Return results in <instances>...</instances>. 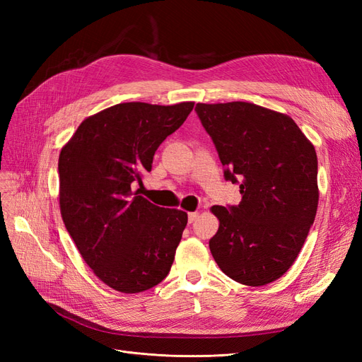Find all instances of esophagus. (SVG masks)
<instances>
[{
    "label": "esophagus",
    "instance_id": "obj_1",
    "mask_svg": "<svg viewBox=\"0 0 362 362\" xmlns=\"http://www.w3.org/2000/svg\"><path fill=\"white\" fill-rule=\"evenodd\" d=\"M198 217H199L198 213H189V223H193L198 221Z\"/></svg>",
    "mask_w": 362,
    "mask_h": 362
}]
</instances>
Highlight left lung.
I'll return each mask as SVG.
<instances>
[{
  "mask_svg": "<svg viewBox=\"0 0 362 362\" xmlns=\"http://www.w3.org/2000/svg\"><path fill=\"white\" fill-rule=\"evenodd\" d=\"M225 180L242 201L211 206L218 229L210 240L226 276L250 287L281 278L298 258L314 223L317 154L294 120L252 103L196 104Z\"/></svg>",
  "mask_w": 362,
  "mask_h": 362,
  "instance_id": "obj_1",
  "label": "left lung"
}]
</instances>
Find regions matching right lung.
<instances>
[{
  "instance_id": "1",
  "label": "right lung",
  "mask_w": 362,
  "mask_h": 362,
  "mask_svg": "<svg viewBox=\"0 0 362 362\" xmlns=\"http://www.w3.org/2000/svg\"><path fill=\"white\" fill-rule=\"evenodd\" d=\"M194 103H124L84 119L59 157L60 213L86 264L105 286L140 293L172 267L187 213L133 193L163 140Z\"/></svg>"
}]
</instances>
